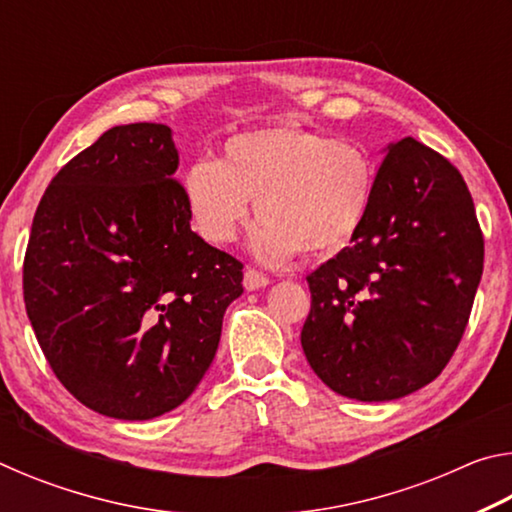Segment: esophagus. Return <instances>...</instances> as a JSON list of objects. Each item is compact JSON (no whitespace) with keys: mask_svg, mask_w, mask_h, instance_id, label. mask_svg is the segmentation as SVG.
Instances as JSON below:
<instances>
[{"mask_svg":"<svg viewBox=\"0 0 512 512\" xmlns=\"http://www.w3.org/2000/svg\"><path fill=\"white\" fill-rule=\"evenodd\" d=\"M268 284H271V280H268L264 273L255 271V268H246V273H244V287H246V291L264 289V287H268Z\"/></svg>","mask_w":512,"mask_h":512,"instance_id":"34e87169","label":"esophagus"}]
</instances>
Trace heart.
I'll list each match as a JSON object with an SVG mask.
<instances>
[{"instance_id": "obj_1", "label": "heart", "mask_w": 512, "mask_h": 512, "mask_svg": "<svg viewBox=\"0 0 512 512\" xmlns=\"http://www.w3.org/2000/svg\"><path fill=\"white\" fill-rule=\"evenodd\" d=\"M375 185V158L361 144L268 126L230 137L219 162H194L183 196L196 232L214 246L237 239L255 201L262 223L250 246L262 262L280 264L293 253L327 257L350 246Z\"/></svg>"}]
</instances>
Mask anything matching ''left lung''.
Instances as JSON below:
<instances>
[{"label":"left lung","mask_w":512,"mask_h":512,"mask_svg":"<svg viewBox=\"0 0 512 512\" xmlns=\"http://www.w3.org/2000/svg\"><path fill=\"white\" fill-rule=\"evenodd\" d=\"M352 246L307 277L300 343L334 393L388 402L436 379L470 320L483 235L465 180L413 137L386 146Z\"/></svg>","instance_id":"8db88e82"}]
</instances>
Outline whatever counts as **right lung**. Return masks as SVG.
I'll use <instances>...</instances> for the list:
<instances>
[{"mask_svg":"<svg viewBox=\"0 0 512 512\" xmlns=\"http://www.w3.org/2000/svg\"><path fill=\"white\" fill-rule=\"evenodd\" d=\"M176 169L169 126H115L56 173L33 216L31 327L60 384L108 418L183 404L244 293V264L189 225Z\"/></svg>","mask_w":512,"mask_h":512,"instance_id":"1","label":"right lung"}]
</instances>
